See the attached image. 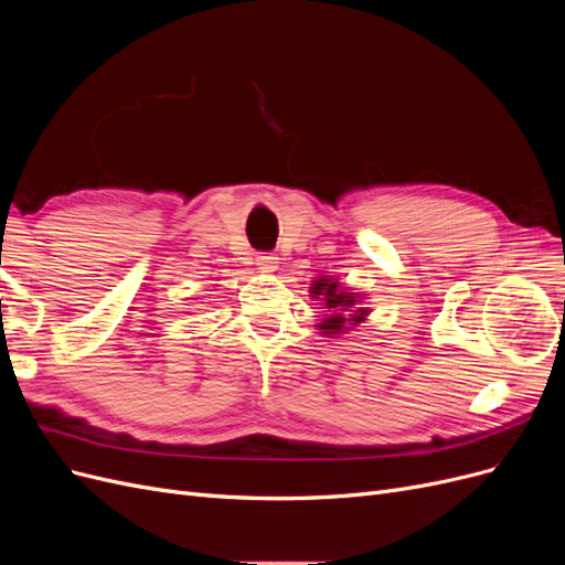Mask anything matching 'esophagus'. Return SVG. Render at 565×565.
Here are the masks:
<instances>
[{
	"mask_svg": "<svg viewBox=\"0 0 565 565\" xmlns=\"http://www.w3.org/2000/svg\"><path fill=\"white\" fill-rule=\"evenodd\" d=\"M256 264H259V268L264 273H273V270L278 268V256L270 254V252H264V254L256 256Z\"/></svg>",
	"mask_w": 565,
	"mask_h": 565,
	"instance_id": "34e87169",
	"label": "esophagus"
}]
</instances>
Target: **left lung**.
<instances>
[{"instance_id": "8db88e82", "label": "left lung", "mask_w": 565, "mask_h": 565, "mask_svg": "<svg viewBox=\"0 0 565 565\" xmlns=\"http://www.w3.org/2000/svg\"><path fill=\"white\" fill-rule=\"evenodd\" d=\"M311 297H313V299H320V301L324 303V309L332 311L330 318H324V320L318 324V328L322 330V334H337V332L344 330V322H347L344 311H351V309H353V306H355V297H353L351 292H341L339 285H337L334 280H328V278H322V280H316V282H313ZM365 316H367V311H363V309L355 311V313H353V324L361 322Z\"/></svg>"}]
</instances>
